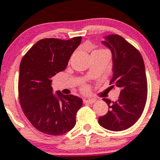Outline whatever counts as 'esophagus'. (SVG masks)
I'll use <instances>...</instances> for the list:
<instances>
[{"mask_svg":"<svg viewBox=\"0 0 160 160\" xmlns=\"http://www.w3.org/2000/svg\"><path fill=\"white\" fill-rule=\"evenodd\" d=\"M95 101V99H87V100H84V103H89V104H92Z\"/></svg>","mask_w":160,"mask_h":160,"instance_id":"1","label":"esophagus"}]
</instances>
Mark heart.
<instances>
[{
	"mask_svg": "<svg viewBox=\"0 0 160 160\" xmlns=\"http://www.w3.org/2000/svg\"><path fill=\"white\" fill-rule=\"evenodd\" d=\"M102 51H106V50L104 49H99L95 50V51H94V52H102Z\"/></svg>",
	"mask_w": 160,
	"mask_h": 160,
	"instance_id": "obj_1",
	"label": "heart"
}]
</instances>
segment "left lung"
Listing matches in <instances>:
<instances>
[{
  "label": "left lung",
  "mask_w": 160,
  "mask_h": 160,
  "mask_svg": "<svg viewBox=\"0 0 160 160\" xmlns=\"http://www.w3.org/2000/svg\"><path fill=\"white\" fill-rule=\"evenodd\" d=\"M102 43L108 47L113 56L111 87L121 89L117 101L103 98L109 110L99 117L100 125L111 131L128 129L143 113L147 99V79L145 65L138 50L119 35L106 37Z\"/></svg>",
  "instance_id": "1"
}]
</instances>
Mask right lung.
<instances>
[{
    "mask_svg": "<svg viewBox=\"0 0 160 160\" xmlns=\"http://www.w3.org/2000/svg\"><path fill=\"white\" fill-rule=\"evenodd\" d=\"M82 37L69 40L43 38L22 59L18 81L19 99L27 119L44 134L60 135L73 128L82 100L60 91L53 95L52 78L65 69Z\"/></svg>",
    "mask_w": 160,
    "mask_h": 160,
    "instance_id": "1",
    "label": "right lung"
}]
</instances>
